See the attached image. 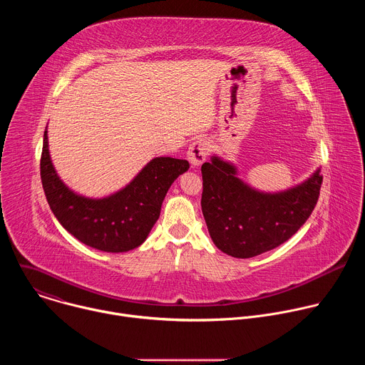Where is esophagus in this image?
I'll return each mask as SVG.
<instances>
[{
  "mask_svg": "<svg viewBox=\"0 0 365 365\" xmlns=\"http://www.w3.org/2000/svg\"><path fill=\"white\" fill-rule=\"evenodd\" d=\"M207 151H210V144H207L206 140H196L190 144L187 151V160L192 168H199L206 160Z\"/></svg>",
  "mask_w": 365,
  "mask_h": 365,
  "instance_id": "34e87169",
  "label": "esophagus"
}]
</instances>
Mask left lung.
<instances>
[{
    "label": "left lung",
    "instance_id": "left-lung-1",
    "mask_svg": "<svg viewBox=\"0 0 365 365\" xmlns=\"http://www.w3.org/2000/svg\"><path fill=\"white\" fill-rule=\"evenodd\" d=\"M202 214L214 244L225 254L250 258L270 251L307 221L318 202L321 169L280 192L258 190L238 178L231 162L212 155L202 165Z\"/></svg>",
    "mask_w": 365,
    "mask_h": 365
}]
</instances>
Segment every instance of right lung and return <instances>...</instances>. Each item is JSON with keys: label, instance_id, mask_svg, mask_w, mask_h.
Returning a JSON list of instances; mask_svg holds the SVG:
<instances>
[{"label": "right lung", "instance_id": "add662e5", "mask_svg": "<svg viewBox=\"0 0 365 365\" xmlns=\"http://www.w3.org/2000/svg\"><path fill=\"white\" fill-rule=\"evenodd\" d=\"M187 169V160L154 158L118 192L88 197L59 178L50 159L47 127L43 137L40 176L51 212L76 240L106 252H125L145 241L169 187Z\"/></svg>", "mask_w": 365, "mask_h": 365}]
</instances>
